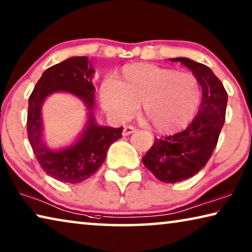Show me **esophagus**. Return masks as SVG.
<instances>
[{
	"label": "esophagus",
	"mask_w": 252,
	"mask_h": 252,
	"mask_svg": "<svg viewBox=\"0 0 252 252\" xmlns=\"http://www.w3.org/2000/svg\"><path fill=\"white\" fill-rule=\"evenodd\" d=\"M135 131H136V129H135L133 126H125L123 130V135L124 136H128V135L135 133Z\"/></svg>",
	"instance_id": "1"
}]
</instances>
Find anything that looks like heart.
<instances>
[{
    "mask_svg": "<svg viewBox=\"0 0 252 252\" xmlns=\"http://www.w3.org/2000/svg\"><path fill=\"white\" fill-rule=\"evenodd\" d=\"M101 101L108 113L129 117L142 104V115L154 129L163 133L184 127L198 109L202 91L191 73L133 64L124 67L117 79L101 87Z\"/></svg>",
    "mask_w": 252,
    "mask_h": 252,
    "instance_id": "heart-1",
    "label": "heart"
}]
</instances>
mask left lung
I'll use <instances>...</instances> for the list:
<instances>
[{"label": "left lung", "instance_id": "left-lung-1", "mask_svg": "<svg viewBox=\"0 0 252 252\" xmlns=\"http://www.w3.org/2000/svg\"><path fill=\"white\" fill-rule=\"evenodd\" d=\"M202 87V102L198 114L185 130L156 138L143 163L158 180L166 184L179 183L195 176L212 157L225 122L227 94L219 77L206 65L190 59L178 57Z\"/></svg>", "mask_w": 252, "mask_h": 252}]
</instances>
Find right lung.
Instances as JSON below:
<instances>
[{"mask_svg": "<svg viewBox=\"0 0 252 252\" xmlns=\"http://www.w3.org/2000/svg\"><path fill=\"white\" fill-rule=\"evenodd\" d=\"M94 69L87 56L71 57L46 69L29 96L27 133L29 143L42 170L62 183L79 184L91 177L103 163L107 151L122 137L123 127L99 126L94 122ZM57 91L76 95L89 109L86 129L75 145L59 151L50 150L42 141L41 106L43 100Z\"/></svg>", "mask_w": 252, "mask_h": 252, "instance_id": "obj_1", "label": "right lung"}]
</instances>
